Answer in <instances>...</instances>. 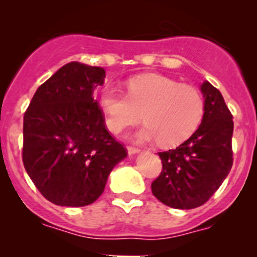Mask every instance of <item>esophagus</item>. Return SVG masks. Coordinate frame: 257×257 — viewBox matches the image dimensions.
Masks as SVG:
<instances>
[{"label":"esophagus","mask_w":257,"mask_h":257,"mask_svg":"<svg viewBox=\"0 0 257 257\" xmlns=\"http://www.w3.org/2000/svg\"><path fill=\"white\" fill-rule=\"evenodd\" d=\"M126 150H128V154L132 155V154H137V153L141 152V149L137 147H134V145H128L126 147Z\"/></svg>","instance_id":"34e87169"}]
</instances>
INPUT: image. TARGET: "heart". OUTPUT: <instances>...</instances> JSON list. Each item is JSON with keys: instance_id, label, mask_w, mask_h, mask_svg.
<instances>
[{"instance_id": "b5f03b06", "label": "heart", "mask_w": 257, "mask_h": 257, "mask_svg": "<svg viewBox=\"0 0 257 257\" xmlns=\"http://www.w3.org/2000/svg\"><path fill=\"white\" fill-rule=\"evenodd\" d=\"M99 104L105 124L113 133H121L142 118L143 141L174 147L193 136L205 114V100L198 88L181 84L160 74L134 77L126 83V94L112 87L100 93Z\"/></svg>"}]
</instances>
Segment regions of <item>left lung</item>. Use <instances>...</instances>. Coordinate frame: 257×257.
Segmentation results:
<instances>
[{"instance_id":"obj_1","label":"left lung","mask_w":257,"mask_h":257,"mask_svg":"<svg viewBox=\"0 0 257 257\" xmlns=\"http://www.w3.org/2000/svg\"><path fill=\"white\" fill-rule=\"evenodd\" d=\"M205 114L195 133L175 149L160 152L163 169L153 195L174 209H194L214 195L232 167V114L221 93L204 82Z\"/></svg>"}]
</instances>
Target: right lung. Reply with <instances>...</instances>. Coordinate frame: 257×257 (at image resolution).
I'll list each match as a JSON object with an SVG mask.
<instances>
[{"instance_id":"add662e5","label":"right lung","mask_w":257,"mask_h":257,"mask_svg":"<svg viewBox=\"0 0 257 257\" xmlns=\"http://www.w3.org/2000/svg\"><path fill=\"white\" fill-rule=\"evenodd\" d=\"M104 78L100 67L67 63L38 87L25 112L23 165L56 205L94 203L113 168L128 154L108 132L93 95Z\"/></svg>"}]
</instances>
